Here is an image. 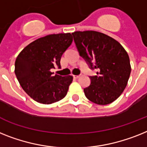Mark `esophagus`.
I'll list each match as a JSON object with an SVG mask.
<instances>
[{
	"instance_id": "esophagus-1",
	"label": "esophagus",
	"mask_w": 147,
	"mask_h": 147,
	"mask_svg": "<svg viewBox=\"0 0 147 147\" xmlns=\"http://www.w3.org/2000/svg\"><path fill=\"white\" fill-rule=\"evenodd\" d=\"M74 79H78L80 77V75H74Z\"/></svg>"
}]
</instances>
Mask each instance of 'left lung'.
I'll return each instance as SVG.
<instances>
[{
	"instance_id": "left-lung-1",
	"label": "left lung",
	"mask_w": 147,
	"mask_h": 147,
	"mask_svg": "<svg viewBox=\"0 0 147 147\" xmlns=\"http://www.w3.org/2000/svg\"><path fill=\"white\" fill-rule=\"evenodd\" d=\"M80 55L97 76H89L91 84L85 95L94 104L113 102L125 88L131 74L130 59L122 45L111 37L94 31L72 33Z\"/></svg>"
}]
</instances>
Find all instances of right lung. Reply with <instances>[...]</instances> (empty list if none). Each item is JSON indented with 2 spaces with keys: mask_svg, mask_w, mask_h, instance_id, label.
I'll list each match as a JSON object with an SVG mask.
<instances>
[{
  "mask_svg": "<svg viewBox=\"0 0 147 147\" xmlns=\"http://www.w3.org/2000/svg\"><path fill=\"white\" fill-rule=\"evenodd\" d=\"M71 33L49 34L37 39L22 50L15 61V74L23 90L37 102L50 104L66 96L73 76L53 75L61 67V55L71 45Z\"/></svg>",
  "mask_w": 147,
  "mask_h": 147,
  "instance_id": "right-lung-1",
  "label": "right lung"
}]
</instances>
